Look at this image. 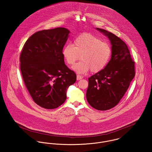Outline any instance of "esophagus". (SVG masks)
<instances>
[{"label": "esophagus", "instance_id": "esophagus-1", "mask_svg": "<svg viewBox=\"0 0 152 152\" xmlns=\"http://www.w3.org/2000/svg\"><path fill=\"white\" fill-rule=\"evenodd\" d=\"M83 78V77L81 75H77V80H81Z\"/></svg>", "mask_w": 152, "mask_h": 152}]
</instances>
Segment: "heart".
Instances as JSON below:
<instances>
[{"instance_id":"obj_1","label":"heart","mask_w":152,"mask_h":152,"mask_svg":"<svg viewBox=\"0 0 152 152\" xmlns=\"http://www.w3.org/2000/svg\"><path fill=\"white\" fill-rule=\"evenodd\" d=\"M112 54L109 44L91 34L84 33L74 40V46L66 44L62 49V54L66 63L72 65L81 56V61L72 66L78 74H84L90 69L92 72L102 71L108 63Z\"/></svg>"}]
</instances>
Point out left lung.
Masks as SVG:
<instances>
[{
	"instance_id": "8db88e82",
	"label": "left lung",
	"mask_w": 152,
	"mask_h": 152,
	"mask_svg": "<svg viewBox=\"0 0 152 152\" xmlns=\"http://www.w3.org/2000/svg\"><path fill=\"white\" fill-rule=\"evenodd\" d=\"M96 29L108 38L112 54L106 66L88 78L86 97L92 107L106 110L115 107L128 89L135 75L134 62L124 41L107 30Z\"/></svg>"
}]
</instances>
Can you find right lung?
<instances>
[{"label":"right lung","instance_id":"1","mask_svg":"<svg viewBox=\"0 0 152 152\" xmlns=\"http://www.w3.org/2000/svg\"><path fill=\"white\" fill-rule=\"evenodd\" d=\"M70 31L64 27L44 30L30 37L20 57L23 81L33 101L45 109H55L66 100L75 73L64 63L62 49Z\"/></svg>","mask_w":152,"mask_h":152}]
</instances>
